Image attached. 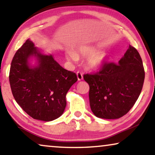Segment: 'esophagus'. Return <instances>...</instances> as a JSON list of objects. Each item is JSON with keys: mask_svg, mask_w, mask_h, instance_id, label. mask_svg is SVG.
Instances as JSON below:
<instances>
[{"mask_svg": "<svg viewBox=\"0 0 155 155\" xmlns=\"http://www.w3.org/2000/svg\"><path fill=\"white\" fill-rule=\"evenodd\" d=\"M77 77H78V80H82V79H83V74H82V73H81V72L78 71L77 72Z\"/></svg>", "mask_w": 155, "mask_h": 155, "instance_id": "1", "label": "esophagus"}]
</instances>
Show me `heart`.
Returning a JSON list of instances; mask_svg holds the SVG:
<instances>
[{
    "mask_svg": "<svg viewBox=\"0 0 155 155\" xmlns=\"http://www.w3.org/2000/svg\"><path fill=\"white\" fill-rule=\"evenodd\" d=\"M81 54L84 56H88L87 64L91 68L99 69L104 63L106 55L104 53L97 52V50L94 47H83L81 48ZM68 58L73 61H76L78 58L77 54L73 51L66 53Z\"/></svg>",
    "mask_w": 155,
    "mask_h": 155,
    "instance_id": "b5f03b06",
    "label": "heart"
}]
</instances>
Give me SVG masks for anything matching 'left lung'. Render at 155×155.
I'll use <instances>...</instances> for the list:
<instances>
[{"label": "left lung", "instance_id": "obj_1", "mask_svg": "<svg viewBox=\"0 0 155 155\" xmlns=\"http://www.w3.org/2000/svg\"><path fill=\"white\" fill-rule=\"evenodd\" d=\"M90 86V108L97 117L116 119L126 115L143 89L145 71L136 48L129 45L117 63H105L98 72L84 74Z\"/></svg>", "mask_w": 155, "mask_h": 155}]
</instances>
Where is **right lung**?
Returning <instances> with one entry per match:
<instances>
[{"mask_svg": "<svg viewBox=\"0 0 155 155\" xmlns=\"http://www.w3.org/2000/svg\"><path fill=\"white\" fill-rule=\"evenodd\" d=\"M31 56L37 57V67L29 66L28 61ZM77 80L75 73L61 67L52 55L41 54L29 39L17 51L9 74L17 103L31 117L44 121L62 115L68 91Z\"/></svg>", "mask_w": 155, "mask_h": 155, "instance_id": "1", "label": "right lung"}]
</instances>
